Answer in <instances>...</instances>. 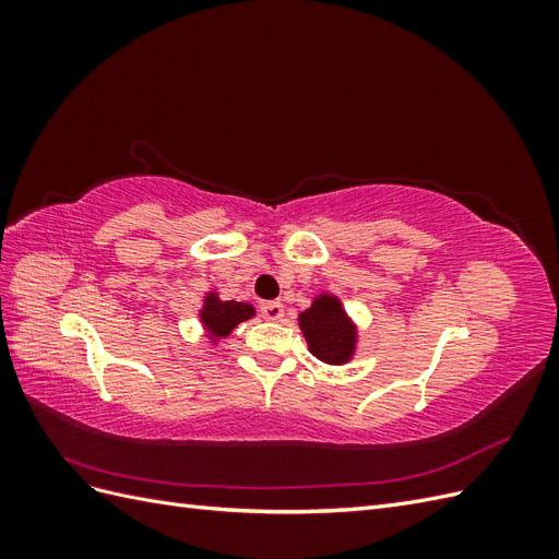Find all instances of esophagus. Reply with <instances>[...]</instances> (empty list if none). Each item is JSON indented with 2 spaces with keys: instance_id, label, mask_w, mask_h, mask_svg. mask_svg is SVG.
Returning a JSON list of instances; mask_svg holds the SVG:
<instances>
[{
  "instance_id": "34e87169",
  "label": "esophagus",
  "mask_w": 559,
  "mask_h": 559,
  "mask_svg": "<svg viewBox=\"0 0 559 559\" xmlns=\"http://www.w3.org/2000/svg\"><path fill=\"white\" fill-rule=\"evenodd\" d=\"M261 314H263L267 321H280V319H284V306H282L280 300L263 302V306H261Z\"/></svg>"
}]
</instances>
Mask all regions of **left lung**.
Wrapping results in <instances>:
<instances>
[{
  "label": "left lung",
  "instance_id": "left-lung-1",
  "mask_svg": "<svg viewBox=\"0 0 559 559\" xmlns=\"http://www.w3.org/2000/svg\"><path fill=\"white\" fill-rule=\"evenodd\" d=\"M298 326L306 335L310 354L321 364L345 366L357 354L359 326L335 294L319 292L310 308L298 314Z\"/></svg>",
  "mask_w": 559,
  "mask_h": 559
}]
</instances>
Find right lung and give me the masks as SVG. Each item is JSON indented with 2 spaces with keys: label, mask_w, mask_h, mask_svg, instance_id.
<instances>
[{
  "label": "right lung",
  "mask_w": 559,
  "mask_h": 559,
  "mask_svg": "<svg viewBox=\"0 0 559 559\" xmlns=\"http://www.w3.org/2000/svg\"><path fill=\"white\" fill-rule=\"evenodd\" d=\"M198 317L207 341L212 345H218L226 341L242 321L257 317V308L245 300H222L218 298V292L212 289L202 296V308L198 310Z\"/></svg>",
  "instance_id": "1"
}]
</instances>
